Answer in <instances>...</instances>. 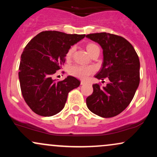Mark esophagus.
I'll return each instance as SVG.
<instances>
[{
  "label": "esophagus",
  "instance_id": "34e87169",
  "mask_svg": "<svg viewBox=\"0 0 157 157\" xmlns=\"http://www.w3.org/2000/svg\"><path fill=\"white\" fill-rule=\"evenodd\" d=\"M86 81H83V80H82V81H81V82H80V84L82 85H82H85V84H86Z\"/></svg>",
  "mask_w": 157,
  "mask_h": 157
}]
</instances>
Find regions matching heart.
<instances>
[{"mask_svg": "<svg viewBox=\"0 0 157 157\" xmlns=\"http://www.w3.org/2000/svg\"><path fill=\"white\" fill-rule=\"evenodd\" d=\"M97 47H98L97 45L89 44L86 46V49H87L88 52H89L90 55V53ZM74 50H75V47L74 46H71L68 50L67 53H66V58H71V56H72ZM68 71H69L70 75H71L72 76L78 77L80 79H86L90 75H91L94 71V69L93 67H89V66H82V65H73V66H71L69 68Z\"/></svg>", "mask_w": 157, "mask_h": 157, "instance_id": "b5f03b06", "label": "heart"}]
</instances>
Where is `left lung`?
<instances>
[{"label": "left lung", "mask_w": 157, "mask_h": 157, "mask_svg": "<svg viewBox=\"0 0 157 157\" xmlns=\"http://www.w3.org/2000/svg\"><path fill=\"white\" fill-rule=\"evenodd\" d=\"M86 37L102 48V66L95 77L109 80L103 87L93 85L94 91L86 98V105L101 117H113L123 111L134 98L140 84L139 57L132 45L120 36L101 32Z\"/></svg>", "instance_id": "left-lung-1"}]
</instances>
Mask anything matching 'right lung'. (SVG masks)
I'll return each instance as SVG.
<instances>
[{"label": "right lung", "instance_id": "obj_1", "mask_svg": "<svg viewBox=\"0 0 157 157\" xmlns=\"http://www.w3.org/2000/svg\"><path fill=\"white\" fill-rule=\"evenodd\" d=\"M86 35H69L57 31L42 32L33 37L21 57L19 80L27 105L37 114L51 117L63 110L68 94L80 86V80L68 76L52 79L66 61L68 50Z\"/></svg>", "mask_w": 157, "mask_h": 157}]
</instances>
